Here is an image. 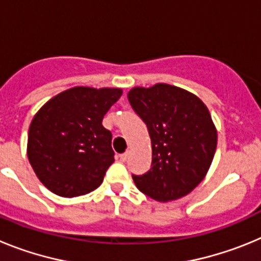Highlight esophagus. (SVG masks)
I'll return each mask as SVG.
<instances>
[{
	"label": "esophagus",
	"mask_w": 261,
	"mask_h": 261,
	"mask_svg": "<svg viewBox=\"0 0 261 261\" xmlns=\"http://www.w3.org/2000/svg\"><path fill=\"white\" fill-rule=\"evenodd\" d=\"M129 156V151H125V153L120 154V161H123V162H125L126 159H128Z\"/></svg>",
	"instance_id": "obj_1"
}]
</instances>
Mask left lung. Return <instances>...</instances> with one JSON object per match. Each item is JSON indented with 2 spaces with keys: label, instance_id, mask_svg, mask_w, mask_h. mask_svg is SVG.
Instances as JSON below:
<instances>
[{
  "label": "left lung",
  "instance_id": "left-lung-1",
  "mask_svg": "<svg viewBox=\"0 0 261 261\" xmlns=\"http://www.w3.org/2000/svg\"><path fill=\"white\" fill-rule=\"evenodd\" d=\"M128 100L145 121L151 140V168L133 175L138 190L156 201L192 192L208 172L217 129L208 107L195 94L167 84L133 87Z\"/></svg>",
  "mask_w": 261,
  "mask_h": 261
}]
</instances>
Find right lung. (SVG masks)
Returning <instances> with one entry per match:
<instances>
[{"label":"right lung","instance_id":"obj_1","mask_svg":"<svg viewBox=\"0 0 261 261\" xmlns=\"http://www.w3.org/2000/svg\"><path fill=\"white\" fill-rule=\"evenodd\" d=\"M123 94L114 87L75 86L49 99L32 119L27 156L50 192L75 197L96 190L114 163L103 117Z\"/></svg>","mask_w":261,"mask_h":261}]
</instances>
